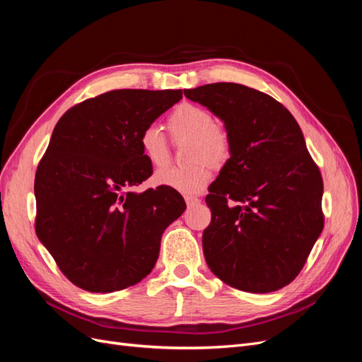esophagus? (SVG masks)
<instances>
[{"label": "esophagus", "mask_w": 362, "mask_h": 362, "mask_svg": "<svg viewBox=\"0 0 362 362\" xmlns=\"http://www.w3.org/2000/svg\"><path fill=\"white\" fill-rule=\"evenodd\" d=\"M198 202H199V198H196V196H185V204H187V206H192Z\"/></svg>", "instance_id": "1"}]
</instances>
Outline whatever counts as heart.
I'll return each mask as SVG.
<instances>
[{
	"mask_svg": "<svg viewBox=\"0 0 362 362\" xmlns=\"http://www.w3.org/2000/svg\"><path fill=\"white\" fill-rule=\"evenodd\" d=\"M168 128L173 140L190 141L187 161L192 164L160 169L154 175V182L184 194H198L211 180V168L207 163L221 168L231 158V136L225 127L214 122V116L208 108L193 103H181L175 107L168 116ZM139 146L154 168L168 163V144L158 127L148 125L141 129Z\"/></svg>",
	"mask_w": 362,
	"mask_h": 362,
	"instance_id": "heart-1",
	"label": "heart"
}]
</instances>
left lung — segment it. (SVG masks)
Here are the masks:
<instances>
[{"label": "left lung", "instance_id": "8db88e82", "mask_svg": "<svg viewBox=\"0 0 362 362\" xmlns=\"http://www.w3.org/2000/svg\"><path fill=\"white\" fill-rule=\"evenodd\" d=\"M184 95L221 117L233 144L205 198L208 267L247 293L288 286L325 225L322 173L299 124L275 98L243 84L213 83Z\"/></svg>", "mask_w": 362, "mask_h": 362}]
</instances>
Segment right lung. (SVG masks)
Segmentation results:
<instances>
[{
  "mask_svg": "<svg viewBox=\"0 0 362 362\" xmlns=\"http://www.w3.org/2000/svg\"><path fill=\"white\" fill-rule=\"evenodd\" d=\"M181 98V90H112L71 107L54 128L36 170L35 228L74 286L112 293L154 269L164 229L185 202L163 185L129 189L152 175L140 131Z\"/></svg>",
  "mask_w": 362,
  "mask_h": 362,
  "instance_id": "obj_1",
  "label": "right lung"
}]
</instances>
